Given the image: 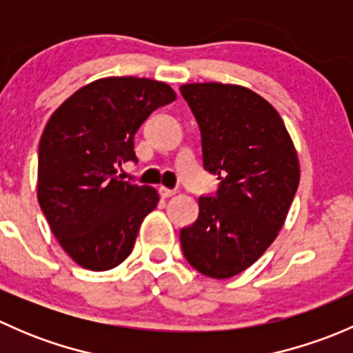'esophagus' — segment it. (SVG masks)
<instances>
[{"label":"esophagus","instance_id":"esophagus-1","mask_svg":"<svg viewBox=\"0 0 353 353\" xmlns=\"http://www.w3.org/2000/svg\"><path fill=\"white\" fill-rule=\"evenodd\" d=\"M159 193H160V196H162V198H170V196H174V194H176V190H169V188H165V186H160Z\"/></svg>","mask_w":353,"mask_h":353}]
</instances>
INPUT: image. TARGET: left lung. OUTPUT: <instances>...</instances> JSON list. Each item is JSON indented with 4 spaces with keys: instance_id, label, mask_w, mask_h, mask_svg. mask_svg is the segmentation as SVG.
Returning a JSON list of instances; mask_svg holds the SVG:
<instances>
[{
    "instance_id": "left-lung-1",
    "label": "left lung",
    "mask_w": 353,
    "mask_h": 353,
    "mask_svg": "<svg viewBox=\"0 0 353 353\" xmlns=\"http://www.w3.org/2000/svg\"><path fill=\"white\" fill-rule=\"evenodd\" d=\"M181 94L201 131L203 167L220 179L215 196H199L181 245L199 273L230 279L279 236L301 179L297 152L280 114L249 88L212 81Z\"/></svg>"
}]
</instances>
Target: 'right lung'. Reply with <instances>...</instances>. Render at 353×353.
Wrapping results in <instances>:
<instances>
[{
	"mask_svg": "<svg viewBox=\"0 0 353 353\" xmlns=\"http://www.w3.org/2000/svg\"><path fill=\"white\" fill-rule=\"evenodd\" d=\"M176 101L150 78L110 77L85 85L49 117L39 143L37 198L49 227L74 263L92 272L121 265L133 251L155 188L121 181L143 121Z\"/></svg>",
	"mask_w": 353,
	"mask_h": 353,
	"instance_id": "right-lung-1",
	"label": "right lung"
}]
</instances>
